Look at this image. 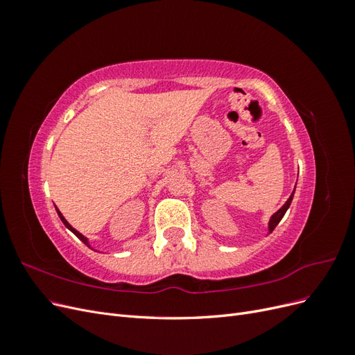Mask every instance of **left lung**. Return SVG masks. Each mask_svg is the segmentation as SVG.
I'll list each match as a JSON object with an SVG mask.
<instances>
[{"label":"left lung","instance_id":"obj_1","mask_svg":"<svg viewBox=\"0 0 355 355\" xmlns=\"http://www.w3.org/2000/svg\"><path fill=\"white\" fill-rule=\"evenodd\" d=\"M295 189H296V187H295ZM295 189H293L292 194H290V197L287 198V201L283 204V206H282L280 209H278V210L272 214V216L270 218V222H268V232H270V234L274 231V228L277 227V225L280 223V220L283 219V216L286 214L287 209L290 207V204H292V200H293V196H295Z\"/></svg>","mask_w":355,"mask_h":355}]
</instances>
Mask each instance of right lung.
I'll return each mask as SVG.
<instances>
[{
  "label": "right lung",
  "mask_w": 355,
  "mask_h": 355,
  "mask_svg": "<svg viewBox=\"0 0 355 355\" xmlns=\"http://www.w3.org/2000/svg\"><path fill=\"white\" fill-rule=\"evenodd\" d=\"M56 211H58V214H59V218H60V220L63 222V225H65V227H67V228H68V230H69V231H71L72 234H75V235H77V237H78V239H80V240H81V241H83V243H84L85 245H89V247H90V249H93V247H92V244H90V241H89V239H87V237H84V235H83L81 232H78V231H77V230H75V228H72V227H71V225H69V222H68V220H67L65 218H63V214H62V213L59 211V209H58V207H56ZM93 250H94V249H93Z\"/></svg>",
  "instance_id": "obj_1"
}]
</instances>
